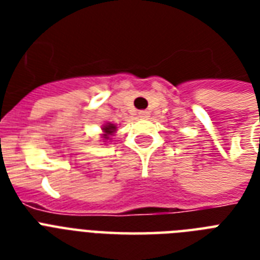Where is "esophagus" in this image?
Masks as SVG:
<instances>
[{
    "label": "esophagus",
    "mask_w": 260,
    "mask_h": 260,
    "mask_svg": "<svg viewBox=\"0 0 260 260\" xmlns=\"http://www.w3.org/2000/svg\"><path fill=\"white\" fill-rule=\"evenodd\" d=\"M139 117L140 118H148V112H147V110H140V112H139Z\"/></svg>",
    "instance_id": "34e87169"
}]
</instances>
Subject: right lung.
Instances as JSON below:
<instances>
[{
  "label": "right lung",
  "mask_w": 260,
  "mask_h": 260,
  "mask_svg": "<svg viewBox=\"0 0 260 260\" xmlns=\"http://www.w3.org/2000/svg\"><path fill=\"white\" fill-rule=\"evenodd\" d=\"M102 131H104L102 138L108 140L110 135H113L114 132H116V125H114V124H110V122H108V124H105V125L102 126Z\"/></svg>",
  "instance_id": "add662e5"
}]
</instances>
